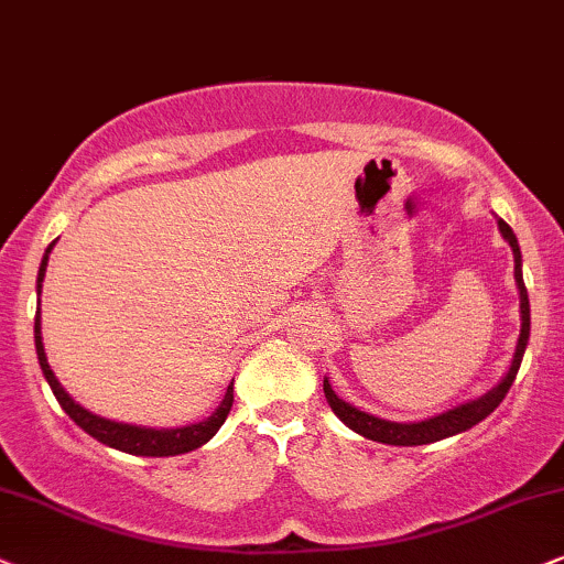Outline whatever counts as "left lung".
Listing matches in <instances>:
<instances>
[{"label": "left lung", "mask_w": 564, "mask_h": 564, "mask_svg": "<svg viewBox=\"0 0 564 564\" xmlns=\"http://www.w3.org/2000/svg\"><path fill=\"white\" fill-rule=\"evenodd\" d=\"M497 226H500L502 239L508 241L512 249V258H516V286L520 294V335H518V344H516V354H512L510 369L505 372L502 380L497 382L489 393L474 398V401L455 405V409L437 413V416L422 419V422L403 424V422H388V419H380V416H375V413H367V411L356 409V405H351V403H346L344 398L335 395L330 380L325 377L323 390H325L327 403H330L333 413L348 426V430H354L356 434H361V437H367V440L382 442V445H403V447L430 445V442H440L445 437H453V434L468 432L471 426L484 422V419H487L489 413L502 403V398L508 395L512 380H516L520 361H523L525 346H529L531 306H529V291H525V283H523V258H520V247H518L516 234H512V229L505 224L502 218H497Z\"/></svg>", "instance_id": "1"}]
</instances>
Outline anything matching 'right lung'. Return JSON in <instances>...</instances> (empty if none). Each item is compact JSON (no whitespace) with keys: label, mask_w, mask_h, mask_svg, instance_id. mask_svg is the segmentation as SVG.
Instances as JSON below:
<instances>
[{"label":"right lung","mask_w":564,"mask_h":564,"mask_svg":"<svg viewBox=\"0 0 564 564\" xmlns=\"http://www.w3.org/2000/svg\"><path fill=\"white\" fill-rule=\"evenodd\" d=\"M52 249H54V245L46 247L44 260H41V268H39V281H35V291H39V296H41V286H44V275H46L48 254H52ZM33 338H35V354H39L41 372H44L48 388H52V393L56 395V401H59L64 413H67V416L73 419V422L80 426L83 432H88L93 440L104 442V445L113 447V451H122L130 455H145V458H169V455H182V453L197 451V447H203L205 442L216 437L220 424L226 422V416H229V411H231L234 380L229 384V390H226L224 401L218 403V409L213 411L208 419H203V422H197V424L176 426V430H155V426L111 422V419H104V416H98V413L83 409V405L62 388V382L56 380L54 369L48 367V359L44 351V338H41V302H39V312H35Z\"/></svg>","instance_id":"obj_1"}]
</instances>
